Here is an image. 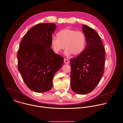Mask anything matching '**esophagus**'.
Listing matches in <instances>:
<instances>
[{"mask_svg": "<svg viewBox=\"0 0 123 123\" xmlns=\"http://www.w3.org/2000/svg\"><path fill=\"white\" fill-rule=\"evenodd\" d=\"M64 63H65V64H68V63H69V61H68V59L65 58V59H64Z\"/></svg>", "mask_w": 123, "mask_h": 123, "instance_id": "1", "label": "esophagus"}]
</instances>
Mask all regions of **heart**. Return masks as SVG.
<instances>
[{
  "label": "heart",
  "mask_w": 123,
  "mask_h": 123,
  "mask_svg": "<svg viewBox=\"0 0 123 123\" xmlns=\"http://www.w3.org/2000/svg\"><path fill=\"white\" fill-rule=\"evenodd\" d=\"M57 36L52 37L51 40V45L55 54H59L65 48L67 55H78L84 51L86 37L83 32L66 28L59 31Z\"/></svg>",
  "instance_id": "obj_1"
}]
</instances>
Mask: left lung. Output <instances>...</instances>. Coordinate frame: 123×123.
Returning a JSON list of instances; mask_svg holds the SVG:
<instances>
[{"mask_svg":"<svg viewBox=\"0 0 123 123\" xmlns=\"http://www.w3.org/2000/svg\"><path fill=\"white\" fill-rule=\"evenodd\" d=\"M82 29L86 46L70 60V86L75 93L84 95L92 92L98 85L103 74L105 55L102 40L96 31L85 25Z\"/></svg>","mask_w":123,"mask_h":123,"instance_id":"obj_1","label":"left lung"}]
</instances>
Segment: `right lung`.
Masks as SVG:
<instances>
[{"mask_svg":"<svg viewBox=\"0 0 123 123\" xmlns=\"http://www.w3.org/2000/svg\"><path fill=\"white\" fill-rule=\"evenodd\" d=\"M56 25L39 24L24 36L18 51V69L27 86L37 93L53 87L55 73L62 67L64 58L51 49V40Z\"/></svg>","mask_w":123,"mask_h":123,"instance_id":"1","label":"right lung"}]
</instances>
